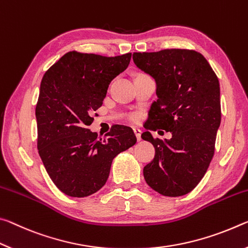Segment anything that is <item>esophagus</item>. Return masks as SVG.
Masks as SVG:
<instances>
[{
	"instance_id": "1",
	"label": "esophagus",
	"mask_w": 248,
	"mask_h": 248,
	"mask_svg": "<svg viewBox=\"0 0 248 248\" xmlns=\"http://www.w3.org/2000/svg\"><path fill=\"white\" fill-rule=\"evenodd\" d=\"M133 131H134V134H135L137 140H140V135H141V131H140V129L135 127V128H133Z\"/></svg>"
}]
</instances>
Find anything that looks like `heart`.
I'll use <instances>...</instances> for the list:
<instances>
[{
  "mask_svg": "<svg viewBox=\"0 0 248 248\" xmlns=\"http://www.w3.org/2000/svg\"><path fill=\"white\" fill-rule=\"evenodd\" d=\"M137 119H139V116H137V114H132L131 115V120L132 121H136Z\"/></svg>",
  "mask_w": 248,
  "mask_h": 248,
  "instance_id": "heart-1",
  "label": "heart"
}]
</instances>
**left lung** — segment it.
Masks as SVG:
<instances>
[{"label":"left lung","mask_w":248,"mask_h":248,"mask_svg":"<svg viewBox=\"0 0 248 248\" xmlns=\"http://www.w3.org/2000/svg\"><path fill=\"white\" fill-rule=\"evenodd\" d=\"M133 60L157 83L146 127L172 134L166 141L141 134L155 147L144 178L162 196H185L204 177L214 156L221 123L218 79L204 57L192 49L134 52Z\"/></svg>","instance_id":"left-lung-1"}]
</instances>
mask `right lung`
I'll list each match as a JSON object with an SVG mask.
<instances>
[{"instance_id":"obj_1","label":"right lung","mask_w":248,"mask_h":248,"mask_svg":"<svg viewBox=\"0 0 248 248\" xmlns=\"http://www.w3.org/2000/svg\"><path fill=\"white\" fill-rule=\"evenodd\" d=\"M132 54L107 57L72 50L44 75L37 104V148L50 179L75 198L95 193L107 182L113 158L136 143L131 127L114 125L99 139L89 129L108 84Z\"/></svg>"}]
</instances>
